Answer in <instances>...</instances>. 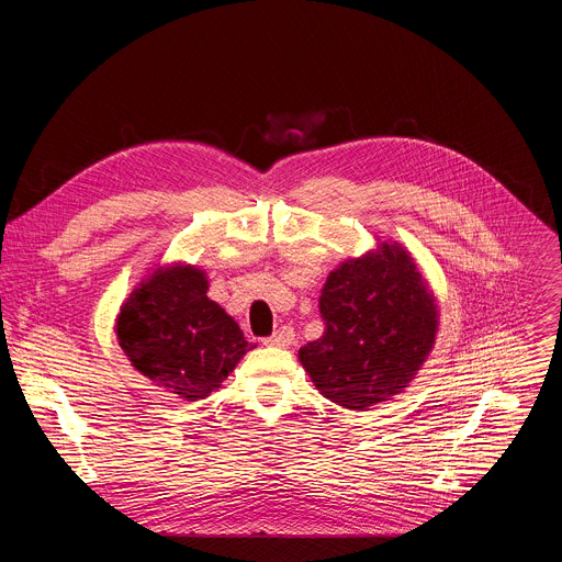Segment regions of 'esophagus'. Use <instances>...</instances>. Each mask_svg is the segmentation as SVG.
I'll return each instance as SVG.
<instances>
[{"mask_svg": "<svg viewBox=\"0 0 562 562\" xmlns=\"http://www.w3.org/2000/svg\"><path fill=\"white\" fill-rule=\"evenodd\" d=\"M293 340H295V331L291 327H280L271 338L265 340V345H269V347H289V345H293Z\"/></svg>", "mask_w": 562, "mask_h": 562, "instance_id": "esophagus-1", "label": "esophagus"}]
</instances>
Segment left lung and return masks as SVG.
<instances>
[{"label":"left lung","instance_id":"1","mask_svg":"<svg viewBox=\"0 0 562 562\" xmlns=\"http://www.w3.org/2000/svg\"><path fill=\"white\" fill-rule=\"evenodd\" d=\"M319 315L325 334L300 349V362L345 409H369L403 391L438 331V306L416 262L386 243L329 273Z\"/></svg>","mask_w":562,"mask_h":562}]
</instances>
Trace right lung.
Returning <instances> with one entry per match:
<instances>
[{
  "instance_id": "1",
  "label": "right lung",
  "mask_w": 562,
  "mask_h": 562,
  "mask_svg": "<svg viewBox=\"0 0 562 562\" xmlns=\"http://www.w3.org/2000/svg\"><path fill=\"white\" fill-rule=\"evenodd\" d=\"M206 289V276L195 267L157 269L117 315V340L131 364L184 400L206 397L254 349Z\"/></svg>"
}]
</instances>
